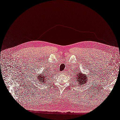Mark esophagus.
I'll use <instances>...</instances> for the list:
<instances>
[{"instance_id":"34e87169","label":"esophagus","mask_w":120,"mask_h":120,"mask_svg":"<svg viewBox=\"0 0 120 120\" xmlns=\"http://www.w3.org/2000/svg\"><path fill=\"white\" fill-rule=\"evenodd\" d=\"M64 71H61V74H64Z\"/></svg>"}]
</instances>
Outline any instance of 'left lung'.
<instances>
[{
    "label": "left lung",
    "mask_w": 120,
    "mask_h": 120,
    "mask_svg": "<svg viewBox=\"0 0 120 120\" xmlns=\"http://www.w3.org/2000/svg\"><path fill=\"white\" fill-rule=\"evenodd\" d=\"M75 76V79H77L79 85L81 86L86 83V79H86V75H83L82 74V72H78L77 73V75Z\"/></svg>",
    "instance_id": "left-lung-1"
}]
</instances>
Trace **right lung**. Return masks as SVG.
I'll list each match as a JSON object with an SVG mask.
<instances>
[{
	"label": "right lung",
	"mask_w": 120,
	"mask_h": 120,
	"mask_svg": "<svg viewBox=\"0 0 120 120\" xmlns=\"http://www.w3.org/2000/svg\"><path fill=\"white\" fill-rule=\"evenodd\" d=\"M40 75H38V77H37V79H38V80L41 81V82H47V80H49V77L50 75H49V74H48V72H42V74Z\"/></svg>",
	"instance_id": "1"
}]
</instances>
